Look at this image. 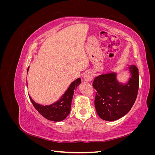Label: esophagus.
Here are the masks:
<instances>
[{"label":"esophagus","instance_id":"esophagus-1","mask_svg":"<svg viewBox=\"0 0 155 155\" xmlns=\"http://www.w3.org/2000/svg\"><path fill=\"white\" fill-rule=\"evenodd\" d=\"M93 78V74L92 72H88L86 73L83 76V80L85 81H91Z\"/></svg>","mask_w":155,"mask_h":155}]
</instances>
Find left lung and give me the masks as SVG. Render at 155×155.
I'll list each match as a JSON object with an SVG mask.
<instances>
[{
	"mask_svg": "<svg viewBox=\"0 0 155 155\" xmlns=\"http://www.w3.org/2000/svg\"><path fill=\"white\" fill-rule=\"evenodd\" d=\"M128 68L130 78L126 83L117 80L115 72L101 74L94 79L92 86L97 91L95 108L102 120H118L127 113L134 105L139 87L138 69L134 65Z\"/></svg>",
	"mask_w": 155,
	"mask_h": 155,
	"instance_id": "1",
	"label": "left lung"
}]
</instances>
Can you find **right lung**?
I'll return each instance as SVG.
<instances>
[{"instance_id":"obj_1","label":"right lung","mask_w":155,"mask_h":155,"mask_svg":"<svg viewBox=\"0 0 155 155\" xmlns=\"http://www.w3.org/2000/svg\"><path fill=\"white\" fill-rule=\"evenodd\" d=\"M28 70L29 67L27 70V72H28ZM80 83V78L74 81L59 100L49 105L44 106L37 104L30 96H29L30 99L35 109L45 118L53 121H62L66 118L70 113L74 90H76Z\"/></svg>"}]
</instances>
